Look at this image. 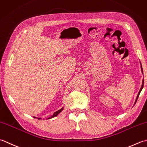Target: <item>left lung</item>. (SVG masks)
<instances>
[{
  "label": "left lung",
  "instance_id": "obj_1",
  "mask_svg": "<svg viewBox=\"0 0 147 147\" xmlns=\"http://www.w3.org/2000/svg\"><path fill=\"white\" fill-rule=\"evenodd\" d=\"M140 65H141V70H142V74H143L142 66V64H141V63H140ZM143 86H144V79H143V80H142V87H141V88H140V91H139V92H138V95H137L136 98V100H135V102H134V105H135V103H136V101H137V100H138V96H139V95H140V92H141V91H142V89L143 88Z\"/></svg>",
  "mask_w": 147,
  "mask_h": 147
}]
</instances>
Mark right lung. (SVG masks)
<instances>
[{"label":"right lung","mask_w":147,"mask_h":147,"mask_svg":"<svg viewBox=\"0 0 147 147\" xmlns=\"http://www.w3.org/2000/svg\"><path fill=\"white\" fill-rule=\"evenodd\" d=\"M62 110H63V107H62L60 110H58V111L55 112V113H53V115H52L51 116L47 118V119H52V118H53V117H56L57 115H58L59 113H60V112H62ZM34 117V118H36V119H37V117ZM37 119H42V118H39V117H38V118H37Z\"/></svg>","instance_id":"add662e5"}]
</instances>
